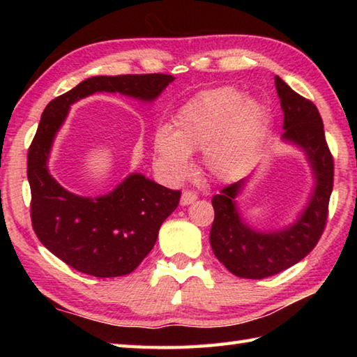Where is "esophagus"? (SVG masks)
<instances>
[{"mask_svg":"<svg viewBox=\"0 0 357 357\" xmlns=\"http://www.w3.org/2000/svg\"><path fill=\"white\" fill-rule=\"evenodd\" d=\"M196 199H198V195L190 190L183 192V196H181V206H190Z\"/></svg>","mask_w":357,"mask_h":357,"instance_id":"esophagus-1","label":"esophagus"}]
</instances>
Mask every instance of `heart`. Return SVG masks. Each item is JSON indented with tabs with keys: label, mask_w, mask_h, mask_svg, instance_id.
Instances as JSON below:
<instances>
[{
	"label": "heart",
	"mask_w": 357,
	"mask_h": 357,
	"mask_svg": "<svg viewBox=\"0 0 357 357\" xmlns=\"http://www.w3.org/2000/svg\"><path fill=\"white\" fill-rule=\"evenodd\" d=\"M265 123L262 105L239 89L202 92L178 112L174 130L164 126L155 132V170L167 183H179L192 170L190 153L204 151L211 176L231 179L255 161Z\"/></svg>",
	"instance_id": "1"
}]
</instances>
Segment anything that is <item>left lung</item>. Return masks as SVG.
Masks as SVG:
<instances>
[{
	"instance_id": "left-lung-1",
	"label": "left lung",
	"mask_w": 357,
	"mask_h": 357,
	"mask_svg": "<svg viewBox=\"0 0 357 357\" xmlns=\"http://www.w3.org/2000/svg\"><path fill=\"white\" fill-rule=\"evenodd\" d=\"M276 92L284 112L282 139L305 151L316 179L310 202L296 222L279 231H259L242 221L234 198L245 181L224 187L211 204L215 221L210 230V245L215 256L234 276L264 279L290 268L312 252L321 239L328 218L335 162L325 141L322 118L316 105L296 93L279 77Z\"/></svg>"
}]
</instances>
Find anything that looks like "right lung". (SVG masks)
<instances>
[{
    "instance_id": "obj_1",
    "label": "right lung",
    "mask_w": 357,
    "mask_h": 357,
    "mask_svg": "<svg viewBox=\"0 0 357 357\" xmlns=\"http://www.w3.org/2000/svg\"><path fill=\"white\" fill-rule=\"evenodd\" d=\"M173 79L164 73L93 77L50 101L41 115L27 153L30 218L41 244L72 268L95 278L132 273L153 248L162 222L178 207L181 192L139 173L95 199L67 192L49 173L47 161L70 104L96 92H119L150 102Z\"/></svg>"
}]
</instances>
